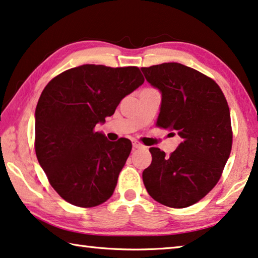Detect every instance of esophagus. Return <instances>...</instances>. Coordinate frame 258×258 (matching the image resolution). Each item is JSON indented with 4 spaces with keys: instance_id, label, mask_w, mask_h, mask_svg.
<instances>
[{
    "instance_id": "1",
    "label": "esophagus",
    "mask_w": 258,
    "mask_h": 258,
    "mask_svg": "<svg viewBox=\"0 0 258 258\" xmlns=\"http://www.w3.org/2000/svg\"><path fill=\"white\" fill-rule=\"evenodd\" d=\"M132 145H133V148L134 149H142V148H145V146L142 145V144H140V142L137 141V140H133L132 141Z\"/></svg>"
}]
</instances>
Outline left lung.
Masks as SVG:
<instances>
[{"label": "left lung", "mask_w": 258, "mask_h": 258, "mask_svg": "<svg viewBox=\"0 0 258 258\" xmlns=\"http://www.w3.org/2000/svg\"><path fill=\"white\" fill-rule=\"evenodd\" d=\"M161 92L157 126L174 131L180 145L170 156L150 148L142 172L148 194L171 208H186L216 186L232 149L231 114L222 89L211 78L180 63L141 68Z\"/></svg>", "instance_id": "left-lung-1"}]
</instances>
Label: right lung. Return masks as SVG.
<instances>
[{
  "instance_id": "right-lung-1",
  "label": "right lung",
  "mask_w": 258,
  "mask_h": 258,
  "mask_svg": "<svg viewBox=\"0 0 258 258\" xmlns=\"http://www.w3.org/2000/svg\"><path fill=\"white\" fill-rule=\"evenodd\" d=\"M144 81L137 67L85 64L44 87L35 109V153L67 202L91 208L112 195L132 144L125 138L109 141L95 127Z\"/></svg>"
}]
</instances>
